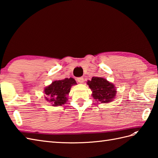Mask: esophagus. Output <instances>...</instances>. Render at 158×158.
Wrapping results in <instances>:
<instances>
[{"label":"esophagus","mask_w":158,"mask_h":158,"mask_svg":"<svg viewBox=\"0 0 158 158\" xmlns=\"http://www.w3.org/2000/svg\"><path fill=\"white\" fill-rule=\"evenodd\" d=\"M77 80V81H78V83H83V77H78Z\"/></svg>","instance_id":"34e87169"}]
</instances>
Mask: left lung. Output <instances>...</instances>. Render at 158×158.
Here are the masks:
<instances>
[{
    "mask_svg": "<svg viewBox=\"0 0 158 158\" xmlns=\"http://www.w3.org/2000/svg\"><path fill=\"white\" fill-rule=\"evenodd\" d=\"M92 92V96L96 101L109 103L115 98L116 88L115 85L102 77H93L91 81L87 82Z\"/></svg>",
    "mask_w": 158,
    "mask_h": 158,
    "instance_id": "obj_1",
    "label": "left lung"
}]
</instances>
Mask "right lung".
I'll return each mask as SVG.
<instances>
[{
  "instance_id": "1",
  "label": "right lung",
  "mask_w": 158,
  "mask_h": 158,
  "mask_svg": "<svg viewBox=\"0 0 158 158\" xmlns=\"http://www.w3.org/2000/svg\"><path fill=\"white\" fill-rule=\"evenodd\" d=\"M76 84V81L71 77L53 81L45 88L46 100L52 103V106L64 105L68 100L67 96H69L71 86Z\"/></svg>"
}]
</instances>
